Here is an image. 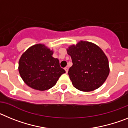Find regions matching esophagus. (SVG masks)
Masks as SVG:
<instances>
[{
  "label": "esophagus",
  "instance_id": "34e87169",
  "mask_svg": "<svg viewBox=\"0 0 128 128\" xmlns=\"http://www.w3.org/2000/svg\"><path fill=\"white\" fill-rule=\"evenodd\" d=\"M64 70H65V71H66V73H67L68 72V68H64Z\"/></svg>",
  "mask_w": 128,
  "mask_h": 128
}]
</instances>
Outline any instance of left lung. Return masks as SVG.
I'll return each mask as SVG.
<instances>
[{
  "mask_svg": "<svg viewBox=\"0 0 128 128\" xmlns=\"http://www.w3.org/2000/svg\"><path fill=\"white\" fill-rule=\"evenodd\" d=\"M67 53L73 62L68 75L74 87L82 92H92L104 84L110 67L108 57L100 48L80 40L69 46Z\"/></svg>",
  "mask_w": 128,
  "mask_h": 128,
  "instance_id": "obj_1",
  "label": "left lung"
}]
</instances>
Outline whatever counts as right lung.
Here are the masks:
<instances>
[{"mask_svg": "<svg viewBox=\"0 0 128 128\" xmlns=\"http://www.w3.org/2000/svg\"><path fill=\"white\" fill-rule=\"evenodd\" d=\"M53 54V50L42 44L32 46L23 53L18 62V72L28 86L36 90H47L66 73Z\"/></svg>", "mask_w": 128, "mask_h": 128, "instance_id": "right-lung-1", "label": "right lung"}]
</instances>
